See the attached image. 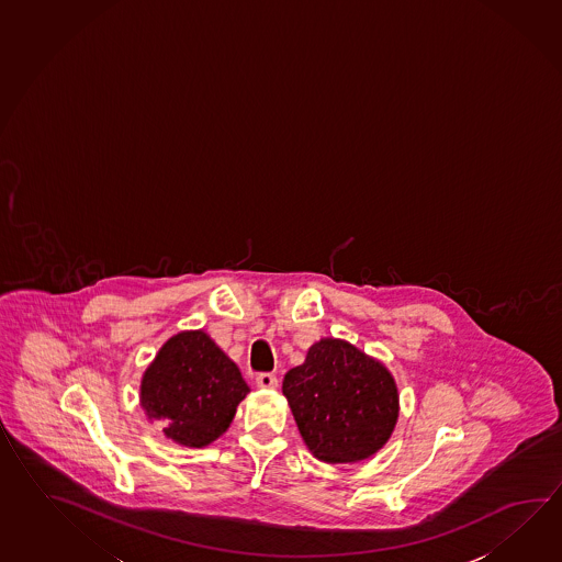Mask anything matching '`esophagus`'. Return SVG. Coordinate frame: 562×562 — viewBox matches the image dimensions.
<instances>
[{
	"instance_id": "esophagus-1",
	"label": "esophagus",
	"mask_w": 562,
	"mask_h": 562,
	"mask_svg": "<svg viewBox=\"0 0 562 562\" xmlns=\"http://www.w3.org/2000/svg\"><path fill=\"white\" fill-rule=\"evenodd\" d=\"M256 384L260 389L274 390L278 386V379H276L274 374H270V372H262V374L256 376Z\"/></svg>"
}]
</instances>
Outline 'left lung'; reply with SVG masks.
<instances>
[{"instance_id":"left-lung-1","label":"left lung","mask_w":562,"mask_h":562,"mask_svg":"<svg viewBox=\"0 0 562 562\" xmlns=\"http://www.w3.org/2000/svg\"><path fill=\"white\" fill-rule=\"evenodd\" d=\"M282 392L310 452L330 464L376 454L398 420L389 368L338 338L312 344L304 364L288 370Z\"/></svg>"}]
</instances>
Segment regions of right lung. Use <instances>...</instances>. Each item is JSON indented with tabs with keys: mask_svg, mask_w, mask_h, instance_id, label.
Returning <instances> with one entry per match:
<instances>
[{
	"mask_svg": "<svg viewBox=\"0 0 562 562\" xmlns=\"http://www.w3.org/2000/svg\"><path fill=\"white\" fill-rule=\"evenodd\" d=\"M248 384L204 330H186L164 344L139 386L149 423L182 447L202 448L228 430Z\"/></svg>",
	"mask_w": 562,
	"mask_h": 562,
	"instance_id": "right-lung-1",
	"label": "right lung"
}]
</instances>
